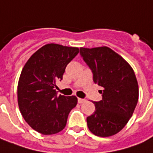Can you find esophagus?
<instances>
[{
    "instance_id": "1",
    "label": "esophagus",
    "mask_w": 153,
    "mask_h": 153,
    "mask_svg": "<svg viewBox=\"0 0 153 153\" xmlns=\"http://www.w3.org/2000/svg\"><path fill=\"white\" fill-rule=\"evenodd\" d=\"M86 102V99H82V98H78V103L82 104V103L85 102Z\"/></svg>"
}]
</instances>
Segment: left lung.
I'll return each instance as SVG.
<instances>
[{
	"label": "left lung",
	"mask_w": 153,
	"mask_h": 153,
	"mask_svg": "<svg viewBox=\"0 0 153 153\" xmlns=\"http://www.w3.org/2000/svg\"><path fill=\"white\" fill-rule=\"evenodd\" d=\"M92 71L93 82L102 87V100L94 102L95 111L87 127L98 137L117 134L128 123L138 101V84L131 66L107 46L80 48Z\"/></svg>",
	"instance_id": "8db88e82"
}]
</instances>
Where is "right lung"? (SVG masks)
<instances>
[{
    "instance_id": "right-lung-1",
    "label": "right lung",
    "mask_w": 153,
    "mask_h": 153,
    "mask_svg": "<svg viewBox=\"0 0 153 153\" xmlns=\"http://www.w3.org/2000/svg\"><path fill=\"white\" fill-rule=\"evenodd\" d=\"M78 52L77 47L46 44L25 64L19 78L17 100L23 118L35 131L51 135L66 127L77 98L57 96L56 82L62 80L67 64Z\"/></svg>"
}]
</instances>
